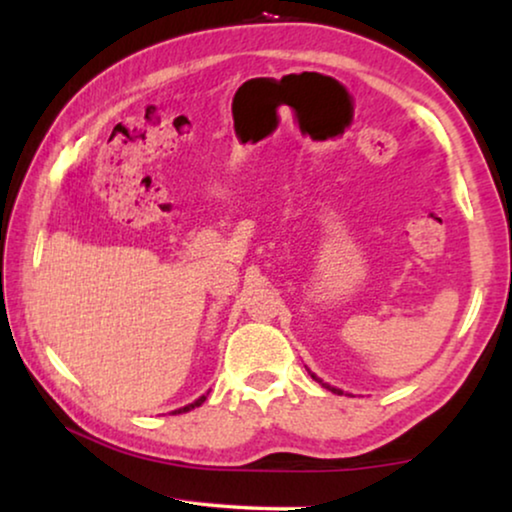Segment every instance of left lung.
Returning <instances> with one entry per match:
<instances>
[{"label": "left lung", "instance_id": "8db88e82", "mask_svg": "<svg viewBox=\"0 0 512 512\" xmlns=\"http://www.w3.org/2000/svg\"><path fill=\"white\" fill-rule=\"evenodd\" d=\"M312 377H314V380H317V382H321L317 375H312ZM321 384H324V382H321ZM324 387H326V389H331V391H333V394H342V391H340V389H335V387H328V384H324Z\"/></svg>", "mask_w": 512, "mask_h": 512}]
</instances>
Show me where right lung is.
I'll return each mask as SVG.
<instances>
[{"mask_svg": "<svg viewBox=\"0 0 512 512\" xmlns=\"http://www.w3.org/2000/svg\"><path fill=\"white\" fill-rule=\"evenodd\" d=\"M205 398H207V396H200V398H198V401H195V403H191V405H186V408H179V410H174V412H188V410L198 408V405H202V403H205Z\"/></svg>", "mask_w": 512, "mask_h": 512, "instance_id": "right-lung-1", "label": "right lung"}]
</instances>
